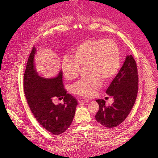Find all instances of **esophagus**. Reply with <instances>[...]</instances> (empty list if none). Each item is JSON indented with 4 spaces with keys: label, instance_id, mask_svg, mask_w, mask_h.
Listing matches in <instances>:
<instances>
[{
    "label": "esophagus",
    "instance_id": "1",
    "mask_svg": "<svg viewBox=\"0 0 158 158\" xmlns=\"http://www.w3.org/2000/svg\"><path fill=\"white\" fill-rule=\"evenodd\" d=\"M90 101V100L89 99H87V98H79V99H78V102L79 103H82V102H89Z\"/></svg>",
    "mask_w": 158,
    "mask_h": 158
}]
</instances>
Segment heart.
<instances>
[{
	"label": "heart",
	"mask_w": 158,
	"mask_h": 158,
	"mask_svg": "<svg viewBox=\"0 0 158 158\" xmlns=\"http://www.w3.org/2000/svg\"><path fill=\"white\" fill-rule=\"evenodd\" d=\"M72 53L73 58L64 57L61 67L65 77L73 80L78 76L81 67L86 65L89 76L72 86L73 93L81 96H94L102 85L101 79L110 80L119 68V49L112 40L86 39L75 47Z\"/></svg>",
	"instance_id": "1"
}]
</instances>
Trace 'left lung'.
Wrapping results in <instances>:
<instances>
[{"instance_id": "left-lung-1", "label": "left lung", "mask_w": 158, "mask_h": 158, "mask_svg": "<svg viewBox=\"0 0 158 158\" xmlns=\"http://www.w3.org/2000/svg\"><path fill=\"white\" fill-rule=\"evenodd\" d=\"M138 86L136 62L133 56L127 55L119 72L106 91L107 94L113 96V104L106 106L105 100H96L99 105V110L95 115L96 121L108 128H113L121 124L135 104Z\"/></svg>"}]
</instances>
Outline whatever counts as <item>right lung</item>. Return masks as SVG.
<instances>
[{
	"label": "right lung",
	"mask_w": 158,
	"mask_h": 158,
	"mask_svg": "<svg viewBox=\"0 0 158 158\" xmlns=\"http://www.w3.org/2000/svg\"><path fill=\"white\" fill-rule=\"evenodd\" d=\"M36 52L33 47L24 73L25 98L40 125L52 134L60 135L72 124L77 100L65 90L62 69L56 77L51 79L44 78L38 73L34 60ZM56 98H63L64 104L54 105L53 100Z\"/></svg>",
	"instance_id": "right-lung-1"
}]
</instances>
